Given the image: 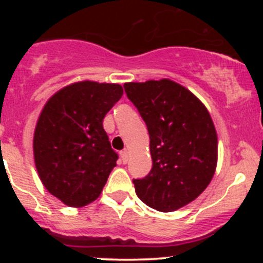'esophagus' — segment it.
<instances>
[{"label":"esophagus","instance_id":"esophagus-1","mask_svg":"<svg viewBox=\"0 0 263 263\" xmlns=\"http://www.w3.org/2000/svg\"><path fill=\"white\" fill-rule=\"evenodd\" d=\"M120 157H121L122 163H127L128 162V152L126 149L122 151V152L120 153Z\"/></svg>","mask_w":263,"mask_h":263}]
</instances>
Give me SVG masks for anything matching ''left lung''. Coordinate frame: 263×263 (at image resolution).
Returning a JSON list of instances; mask_svg holds the SVG:
<instances>
[{
    "label": "left lung",
    "instance_id": "obj_1",
    "mask_svg": "<svg viewBox=\"0 0 263 263\" xmlns=\"http://www.w3.org/2000/svg\"><path fill=\"white\" fill-rule=\"evenodd\" d=\"M125 91L146 122L152 170L135 179L137 197L171 213L195 200L218 165V135L197 96L171 79L126 83Z\"/></svg>",
    "mask_w": 263,
    "mask_h": 263
}]
</instances>
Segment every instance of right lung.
I'll use <instances>...</instances> for the list:
<instances>
[{
	"instance_id": "add662e5",
	"label": "right lung",
	"mask_w": 263,
	"mask_h": 263,
	"mask_svg": "<svg viewBox=\"0 0 263 263\" xmlns=\"http://www.w3.org/2000/svg\"><path fill=\"white\" fill-rule=\"evenodd\" d=\"M120 84L83 80L53 93L33 135V157L45 189L71 208L100 197L117 155L102 121L121 99Z\"/></svg>"
}]
</instances>
